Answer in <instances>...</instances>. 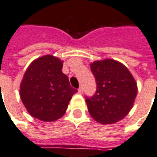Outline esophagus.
Returning a JSON list of instances; mask_svg holds the SVG:
<instances>
[{"mask_svg":"<svg viewBox=\"0 0 157 157\" xmlns=\"http://www.w3.org/2000/svg\"><path fill=\"white\" fill-rule=\"evenodd\" d=\"M78 94H83V87H79V88L78 89Z\"/></svg>","mask_w":157,"mask_h":157,"instance_id":"obj_1","label":"esophagus"}]
</instances>
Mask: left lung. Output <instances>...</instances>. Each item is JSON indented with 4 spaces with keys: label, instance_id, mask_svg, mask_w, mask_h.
<instances>
[{
    "label": "left lung",
    "instance_id": "obj_1",
    "mask_svg": "<svg viewBox=\"0 0 157 157\" xmlns=\"http://www.w3.org/2000/svg\"><path fill=\"white\" fill-rule=\"evenodd\" d=\"M97 89L86 97L92 117L102 124H113L127 116L134 103L137 85L128 69L113 59L95 61L90 64Z\"/></svg>",
    "mask_w": 157,
    "mask_h": 157
}]
</instances>
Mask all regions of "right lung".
I'll list each match as a JSON object with an SVG mask.
<instances>
[{"label": "right lung", "instance_id": "add662e5", "mask_svg": "<svg viewBox=\"0 0 157 157\" xmlns=\"http://www.w3.org/2000/svg\"><path fill=\"white\" fill-rule=\"evenodd\" d=\"M63 61L48 55L29 64L21 81V101L30 115L44 122H53L65 113L72 96V88L62 72Z\"/></svg>", "mask_w": 157, "mask_h": 157}]
</instances>
